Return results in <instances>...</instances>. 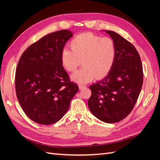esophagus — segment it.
<instances>
[{
	"instance_id": "esophagus-1",
	"label": "esophagus",
	"mask_w": 160,
	"mask_h": 160,
	"mask_svg": "<svg viewBox=\"0 0 160 160\" xmlns=\"http://www.w3.org/2000/svg\"><path fill=\"white\" fill-rule=\"evenodd\" d=\"M79 88L80 89H83V88H86V85L82 84V83H79Z\"/></svg>"
}]
</instances>
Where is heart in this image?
<instances>
[{"instance_id":"1","label":"heart","mask_w":160,"mask_h":160,"mask_svg":"<svg viewBox=\"0 0 160 160\" xmlns=\"http://www.w3.org/2000/svg\"><path fill=\"white\" fill-rule=\"evenodd\" d=\"M69 49L62 51L61 61L64 68L73 72L81 65L84 67L72 74V79L87 83L102 79L109 74L115 63L117 49L110 38H102L91 32L82 33L71 41Z\"/></svg>"}]
</instances>
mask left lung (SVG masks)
<instances>
[{
  "label": "left lung",
  "instance_id": "obj_1",
  "mask_svg": "<svg viewBox=\"0 0 160 160\" xmlns=\"http://www.w3.org/2000/svg\"><path fill=\"white\" fill-rule=\"evenodd\" d=\"M117 49L115 63L104 79L89 87L88 107L95 117L113 123L130 113L143 85V67L135 47L117 32L105 31Z\"/></svg>",
  "mask_w": 160,
  "mask_h": 160
}]
</instances>
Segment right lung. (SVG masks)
<instances>
[{"instance_id": "obj_1", "label": "right lung", "mask_w": 160, "mask_h": 160, "mask_svg": "<svg viewBox=\"0 0 160 160\" xmlns=\"http://www.w3.org/2000/svg\"><path fill=\"white\" fill-rule=\"evenodd\" d=\"M72 35L68 30L48 34L28 47L19 59L17 97L27 117L37 123L51 125L59 121L79 91L61 61V52Z\"/></svg>"}]
</instances>
